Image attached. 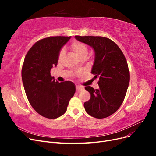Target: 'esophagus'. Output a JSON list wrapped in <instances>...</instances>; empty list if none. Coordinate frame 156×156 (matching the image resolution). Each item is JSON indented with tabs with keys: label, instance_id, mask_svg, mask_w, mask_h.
<instances>
[{
	"label": "esophagus",
	"instance_id": "1",
	"mask_svg": "<svg viewBox=\"0 0 156 156\" xmlns=\"http://www.w3.org/2000/svg\"><path fill=\"white\" fill-rule=\"evenodd\" d=\"M76 90L77 91L80 92V91H82L84 90V87H81V86H77L76 87Z\"/></svg>",
	"mask_w": 156,
	"mask_h": 156
}]
</instances>
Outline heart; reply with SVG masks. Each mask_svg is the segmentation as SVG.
I'll return each mask as SVG.
<instances>
[{
    "mask_svg": "<svg viewBox=\"0 0 156 156\" xmlns=\"http://www.w3.org/2000/svg\"><path fill=\"white\" fill-rule=\"evenodd\" d=\"M70 48L74 54L79 59H85L88 54V48L87 45L79 41H74L70 45ZM64 53L63 50H61L58 55V61H61L64 56Z\"/></svg>",
    "mask_w": 156,
    "mask_h": 156,
    "instance_id": "1",
    "label": "heart"
}]
</instances>
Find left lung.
I'll return each mask as SVG.
<instances>
[{"label": "left lung", "mask_w": 156, "mask_h": 156, "mask_svg": "<svg viewBox=\"0 0 156 156\" xmlns=\"http://www.w3.org/2000/svg\"><path fill=\"white\" fill-rule=\"evenodd\" d=\"M75 39L94 51L91 73L98 79V89L86 87L90 99L84 102L86 112L96 119H104L115 113L123 102L129 83L127 60L114 41L101 36H75Z\"/></svg>", "instance_id": "1"}]
</instances>
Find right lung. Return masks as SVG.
<instances>
[{
    "mask_svg": "<svg viewBox=\"0 0 156 156\" xmlns=\"http://www.w3.org/2000/svg\"><path fill=\"white\" fill-rule=\"evenodd\" d=\"M70 38L53 36L39 40L28 51L23 62L21 76L28 100L38 114L48 119L63 115L75 92L73 83H58L51 75L61 49Z\"/></svg>",
    "mask_w": 156,
    "mask_h": 156,
    "instance_id": "1",
    "label": "right lung"
}]
</instances>
